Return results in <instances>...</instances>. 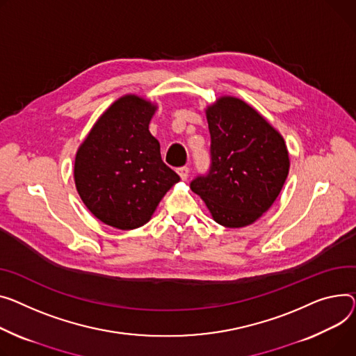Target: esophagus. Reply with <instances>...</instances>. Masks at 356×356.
Segmentation results:
<instances>
[{
  "mask_svg": "<svg viewBox=\"0 0 356 356\" xmlns=\"http://www.w3.org/2000/svg\"><path fill=\"white\" fill-rule=\"evenodd\" d=\"M177 173H179V176H180V179L181 180H187V177H188V173H191V170H188V168H180V169H177Z\"/></svg>",
  "mask_w": 356,
  "mask_h": 356,
  "instance_id": "esophagus-1",
  "label": "esophagus"
}]
</instances>
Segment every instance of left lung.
<instances>
[{"mask_svg": "<svg viewBox=\"0 0 356 356\" xmlns=\"http://www.w3.org/2000/svg\"><path fill=\"white\" fill-rule=\"evenodd\" d=\"M211 165L191 183L216 223H254L279 196L289 173L282 134L243 100L222 96L207 106Z\"/></svg>", "mask_w": 356, "mask_h": 356, "instance_id": "8db88e82", "label": "left lung"}]
</instances>
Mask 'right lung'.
Instances as JSON below:
<instances>
[{
    "label": "right lung",
    "mask_w": 356,
    "mask_h": 356,
    "mask_svg": "<svg viewBox=\"0 0 356 356\" xmlns=\"http://www.w3.org/2000/svg\"><path fill=\"white\" fill-rule=\"evenodd\" d=\"M157 104L136 94L115 100L94 123L74 160V183L100 222L122 230L146 225L180 180L161 160L149 124Z\"/></svg>",
    "instance_id": "obj_1"
}]
</instances>
